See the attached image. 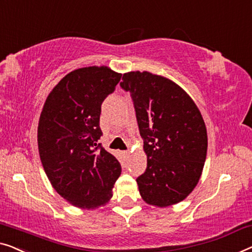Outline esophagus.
Returning <instances> with one entry per match:
<instances>
[{
    "instance_id": "34e87169",
    "label": "esophagus",
    "mask_w": 252,
    "mask_h": 252,
    "mask_svg": "<svg viewBox=\"0 0 252 252\" xmlns=\"http://www.w3.org/2000/svg\"><path fill=\"white\" fill-rule=\"evenodd\" d=\"M123 155H125L126 157H127V156L130 155V152H129V150H126V152H123Z\"/></svg>"
}]
</instances>
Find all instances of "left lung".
Returning a JSON list of instances; mask_svg holds the SVG:
<instances>
[{"instance_id":"8db88e82","label":"left lung","mask_w":252,"mask_h":252,"mask_svg":"<svg viewBox=\"0 0 252 252\" xmlns=\"http://www.w3.org/2000/svg\"><path fill=\"white\" fill-rule=\"evenodd\" d=\"M130 92L147 168L137 179L148 205L167 207L192 192L207 156V129L193 99L171 79L148 71L123 73Z\"/></svg>"}]
</instances>
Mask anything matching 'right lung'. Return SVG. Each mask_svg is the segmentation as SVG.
Masks as SVG:
<instances>
[{"mask_svg":"<svg viewBox=\"0 0 252 252\" xmlns=\"http://www.w3.org/2000/svg\"><path fill=\"white\" fill-rule=\"evenodd\" d=\"M121 79L106 65L79 67L48 94L37 129L39 157L56 192L82 209L106 205L121 165L97 140L100 106Z\"/></svg>","mask_w":252,"mask_h":252,"instance_id":"obj_1","label":"right lung"}]
</instances>
